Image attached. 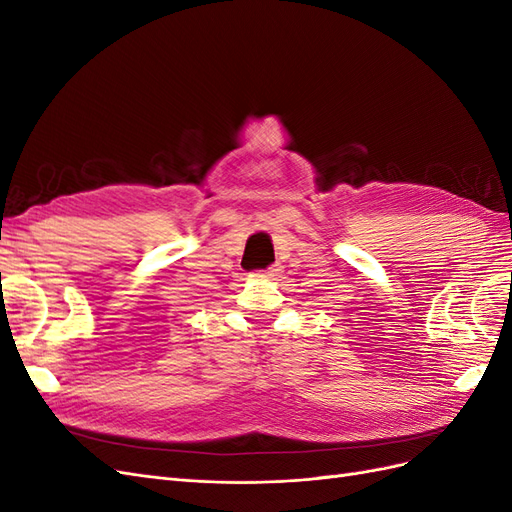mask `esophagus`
<instances>
[{
    "label": "esophagus",
    "instance_id": "34e87169",
    "mask_svg": "<svg viewBox=\"0 0 512 512\" xmlns=\"http://www.w3.org/2000/svg\"><path fill=\"white\" fill-rule=\"evenodd\" d=\"M280 273H282V267H280V265H273V267H269L262 275L269 277V280H277V277H280Z\"/></svg>",
    "mask_w": 512,
    "mask_h": 512
}]
</instances>
